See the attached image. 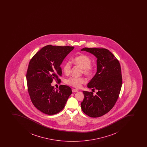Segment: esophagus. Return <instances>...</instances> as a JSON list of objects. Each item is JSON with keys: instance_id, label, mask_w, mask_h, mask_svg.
<instances>
[{"instance_id": "1", "label": "esophagus", "mask_w": 147, "mask_h": 147, "mask_svg": "<svg viewBox=\"0 0 147 147\" xmlns=\"http://www.w3.org/2000/svg\"><path fill=\"white\" fill-rule=\"evenodd\" d=\"M72 92H74H74H78V90L74 89H72Z\"/></svg>"}]
</instances>
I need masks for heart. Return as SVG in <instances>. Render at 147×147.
Wrapping results in <instances>:
<instances>
[{
	"instance_id": "heart-1",
	"label": "heart",
	"mask_w": 147,
	"mask_h": 147,
	"mask_svg": "<svg viewBox=\"0 0 147 147\" xmlns=\"http://www.w3.org/2000/svg\"><path fill=\"white\" fill-rule=\"evenodd\" d=\"M74 64L80 66L82 69L83 72L86 76H90L93 73V69L91 66L92 61L87 56L80 55L74 58L73 60ZM71 69V63L69 61H67L63 66V69L66 74H69ZM66 84L73 86L75 88L81 87V85L85 82L84 78L82 77H71L66 80Z\"/></svg>"
}]
</instances>
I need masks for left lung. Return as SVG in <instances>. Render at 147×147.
Masks as SVG:
<instances>
[{"instance_id": "8db88e82", "label": "left lung", "mask_w": 147, "mask_h": 147, "mask_svg": "<svg viewBox=\"0 0 147 147\" xmlns=\"http://www.w3.org/2000/svg\"><path fill=\"white\" fill-rule=\"evenodd\" d=\"M81 51L90 53L97 58L96 74L87 87L98 91L94 95L92 92L83 91L84 98L81 109L89 117H99L113 108L120 94L122 85L120 63L106 49L85 47Z\"/></svg>"}]
</instances>
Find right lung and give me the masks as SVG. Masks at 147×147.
I'll list each match as a JSON object with an SVG mask.
<instances>
[{
    "label": "right lung",
    "mask_w": 147,
    "mask_h": 147,
    "mask_svg": "<svg viewBox=\"0 0 147 147\" xmlns=\"http://www.w3.org/2000/svg\"><path fill=\"white\" fill-rule=\"evenodd\" d=\"M74 47L45 46L36 53L29 63L26 74L27 87L36 108L47 115H54L64 108L72 91L66 85L56 89L51 83L61 76L60 66Z\"/></svg>",
    "instance_id": "obj_1"
}]
</instances>
